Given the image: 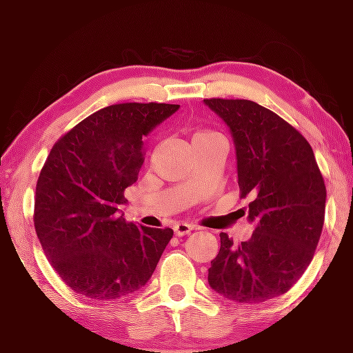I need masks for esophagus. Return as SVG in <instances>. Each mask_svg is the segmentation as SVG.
Returning a JSON list of instances; mask_svg holds the SVG:
<instances>
[{
    "label": "esophagus",
    "instance_id": "34e87169",
    "mask_svg": "<svg viewBox=\"0 0 353 353\" xmlns=\"http://www.w3.org/2000/svg\"><path fill=\"white\" fill-rule=\"evenodd\" d=\"M173 230H175V235L178 236H185L188 235L190 232L194 230L193 225H190V223H185V222H178L173 225Z\"/></svg>",
    "mask_w": 353,
    "mask_h": 353
}]
</instances>
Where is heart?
<instances>
[{"label":"heart","instance_id":"b5f03b06","mask_svg":"<svg viewBox=\"0 0 353 353\" xmlns=\"http://www.w3.org/2000/svg\"><path fill=\"white\" fill-rule=\"evenodd\" d=\"M204 134H210V132H201V134H198V136H204Z\"/></svg>","mask_w":353,"mask_h":353}]
</instances>
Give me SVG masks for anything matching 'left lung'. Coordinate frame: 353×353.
<instances>
[{
	"label": "left lung",
	"mask_w": 353,
	"mask_h": 353,
	"mask_svg": "<svg viewBox=\"0 0 353 353\" xmlns=\"http://www.w3.org/2000/svg\"><path fill=\"white\" fill-rule=\"evenodd\" d=\"M225 121L236 152L241 198L251 196L248 241L221 233L209 285L236 303L285 294L313 259L324 223L326 186L308 141L285 120L251 100L205 99Z\"/></svg>",
	"instance_id": "left-lung-1"
}]
</instances>
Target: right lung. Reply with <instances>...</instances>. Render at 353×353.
I'll list each match as a JSON object with an SVG mask.
<instances>
[{"label": "right lung", "instance_id": "1", "mask_svg": "<svg viewBox=\"0 0 353 353\" xmlns=\"http://www.w3.org/2000/svg\"><path fill=\"white\" fill-rule=\"evenodd\" d=\"M180 105L118 103L92 113L54 143L35 190L34 223L58 276L90 300L144 287L172 228L128 223L123 193L137 180L148 136Z\"/></svg>", "mask_w": 353, "mask_h": 353}]
</instances>
